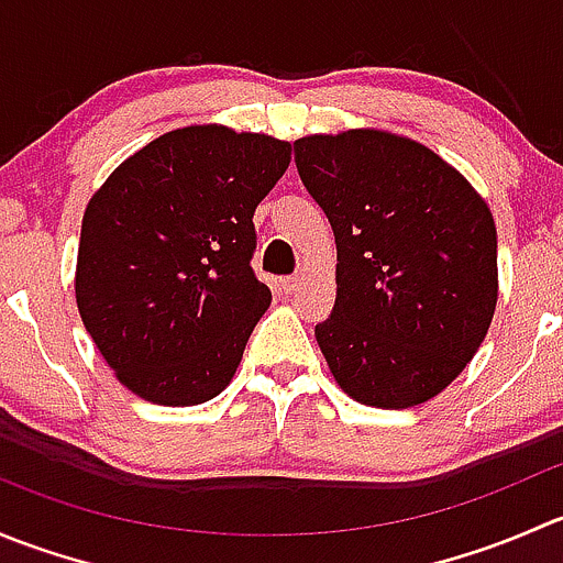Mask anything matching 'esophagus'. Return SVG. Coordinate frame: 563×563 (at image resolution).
<instances>
[{
  "instance_id": "esophagus-1",
  "label": "esophagus",
  "mask_w": 563,
  "mask_h": 563,
  "mask_svg": "<svg viewBox=\"0 0 563 563\" xmlns=\"http://www.w3.org/2000/svg\"><path fill=\"white\" fill-rule=\"evenodd\" d=\"M299 286H302V283H299V277L297 275H288V277H280V288L286 294H294V291H299Z\"/></svg>"
}]
</instances>
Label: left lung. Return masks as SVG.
I'll use <instances>...</instances> for the list:
<instances>
[{
	"label": "left lung",
	"mask_w": 563,
	"mask_h": 563,
	"mask_svg": "<svg viewBox=\"0 0 563 563\" xmlns=\"http://www.w3.org/2000/svg\"><path fill=\"white\" fill-rule=\"evenodd\" d=\"M294 161L338 245V297L316 323L334 382L376 408L430 400L490 329V209L435 152L382 130L308 135Z\"/></svg>",
	"instance_id": "left-lung-1"
}]
</instances>
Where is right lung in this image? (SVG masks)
I'll list each match as a JSON object with an SVG mask.
<instances>
[{"label": "right lung", "mask_w": 563, "mask_h": 563, "mask_svg": "<svg viewBox=\"0 0 563 563\" xmlns=\"http://www.w3.org/2000/svg\"><path fill=\"white\" fill-rule=\"evenodd\" d=\"M288 163V141L198 124L146 144L95 192L76 302L130 391L196 406L229 387L272 302L250 264L253 212Z\"/></svg>", "instance_id": "1"}]
</instances>
